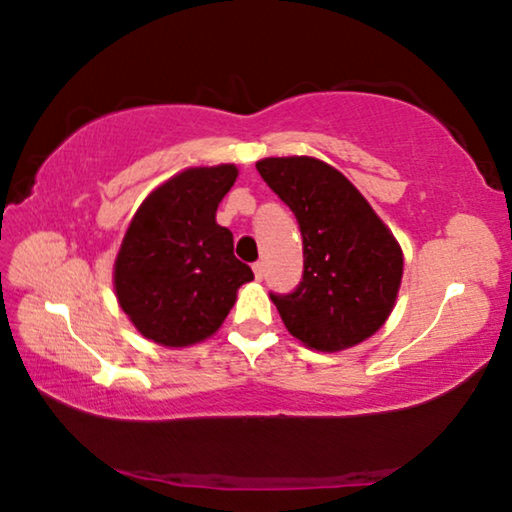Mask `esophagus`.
Masks as SVG:
<instances>
[{
  "label": "esophagus",
  "instance_id": "1",
  "mask_svg": "<svg viewBox=\"0 0 512 512\" xmlns=\"http://www.w3.org/2000/svg\"><path fill=\"white\" fill-rule=\"evenodd\" d=\"M253 273H255V280H262L264 278V262H255Z\"/></svg>",
  "mask_w": 512,
  "mask_h": 512
}]
</instances>
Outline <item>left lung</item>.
Listing matches in <instances>:
<instances>
[{"label": "left lung", "instance_id": "left-lung-1", "mask_svg": "<svg viewBox=\"0 0 512 512\" xmlns=\"http://www.w3.org/2000/svg\"><path fill=\"white\" fill-rule=\"evenodd\" d=\"M255 166L303 234V282L294 294L271 296L285 328L321 353L346 351L376 335L403 278V250L392 230L326 161L266 157Z\"/></svg>", "mask_w": 512, "mask_h": 512}]
</instances>
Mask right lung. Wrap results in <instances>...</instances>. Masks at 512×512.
Instances as JSON below:
<instances>
[{"instance_id":"add662e5","label":"right lung","mask_w":512,"mask_h":512,"mask_svg":"<svg viewBox=\"0 0 512 512\" xmlns=\"http://www.w3.org/2000/svg\"><path fill=\"white\" fill-rule=\"evenodd\" d=\"M239 177L234 164L193 166L152 189L136 209L113 262L120 310L150 342L186 348L223 326L241 285L253 280L234 257L216 209Z\"/></svg>"}]
</instances>
